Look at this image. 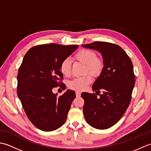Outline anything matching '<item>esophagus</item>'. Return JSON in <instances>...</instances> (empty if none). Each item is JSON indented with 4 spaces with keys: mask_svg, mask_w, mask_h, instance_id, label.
<instances>
[{
    "mask_svg": "<svg viewBox=\"0 0 151 151\" xmlns=\"http://www.w3.org/2000/svg\"><path fill=\"white\" fill-rule=\"evenodd\" d=\"M81 92H79V91H76V97H81Z\"/></svg>",
    "mask_w": 151,
    "mask_h": 151,
    "instance_id": "1",
    "label": "esophagus"
}]
</instances>
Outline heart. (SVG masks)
Returning a JSON list of instances; mask_svg holds the SVG:
<instances>
[{
    "instance_id": "heart-1",
    "label": "heart",
    "mask_w": 151,
    "mask_h": 151,
    "mask_svg": "<svg viewBox=\"0 0 151 151\" xmlns=\"http://www.w3.org/2000/svg\"><path fill=\"white\" fill-rule=\"evenodd\" d=\"M75 59L86 65V72H89L93 76H97L100 75L104 67V63L100 58H97V54L90 50H82L76 53ZM60 71L62 75L69 76L70 75L71 64L69 58L62 61L60 64ZM92 82V78L89 75L82 77L75 78L68 83V87L76 91H84Z\"/></svg>"
}]
</instances>
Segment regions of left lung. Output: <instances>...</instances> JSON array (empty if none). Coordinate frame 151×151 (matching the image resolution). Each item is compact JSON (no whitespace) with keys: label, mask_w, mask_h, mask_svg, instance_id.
<instances>
[{"label":"left lung","mask_w":151,"mask_h":151,"mask_svg":"<svg viewBox=\"0 0 151 151\" xmlns=\"http://www.w3.org/2000/svg\"><path fill=\"white\" fill-rule=\"evenodd\" d=\"M82 47L95 50L103 58L104 67L92 86L100 93L83 92V112L87 123L97 129H107L120 120L130 104L135 84L133 65L129 56L119 46L95 41Z\"/></svg>","instance_id":"left-lung-1"}]
</instances>
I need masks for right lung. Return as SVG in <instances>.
Segmentation results:
<instances>
[{
	"instance_id": "1",
	"label": "right lung",
	"mask_w": 151,
	"mask_h": 151,
	"mask_svg": "<svg viewBox=\"0 0 151 151\" xmlns=\"http://www.w3.org/2000/svg\"><path fill=\"white\" fill-rule=\"evenodd\" d=\"M78 45L45 44L35 46L25 54L17 75V95L30 121L45 132L56 130L65 123L75 92L68 89L57 97L53 88L65 84L60 64Z\"/></svg>"
}]
</instances>
